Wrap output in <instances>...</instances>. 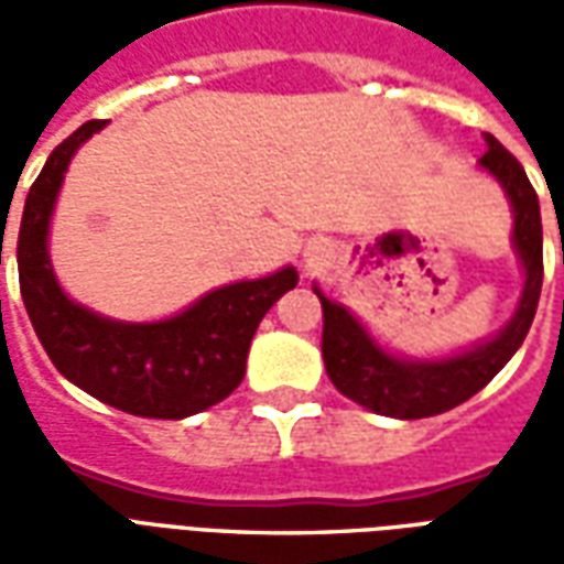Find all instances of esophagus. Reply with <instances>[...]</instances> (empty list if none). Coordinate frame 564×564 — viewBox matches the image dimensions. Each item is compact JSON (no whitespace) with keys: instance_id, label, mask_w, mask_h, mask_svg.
<instances>
[{"instance_id":"1","label":"esophagus","mask_w":564,"mask_h":564,"mask_svg":"<svg viewBox=\"0 0 564 564\" xmlns=\"http://www.w3.org/2000/svg\"><path fill=\"white\" fill-rule=\"evenodd\" d=\"M326 262V247H319V245H311L305 250V265L307 269H319Z\"/></svg>"}]
</instances>
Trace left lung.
<instances>
[{
  "label": "left lung",
  "instance_id": "1",
  "mask_svg": "<svg viewBox=\"0 0 564 564\" xmlns=\"http://www.w3.org/2000/svg\"><path fill=\"white\" fill-rule=\"evenodd\" d=\"M486 153L477 160L489 177L505 189L513 214V253L520 259L522 290L513 317L484 341L444 356H404L371 335L354 311H347L314 283L323 305V362L326 375L350 402L362 404L380 416L420 420L444 414L456 404L468 402L508 366L529 335L541 283H544V232L541 205L513 153L484 132Z\"/></svg>",
  "mask_w": 564,
  "mask_h": 564
}]
</instances>
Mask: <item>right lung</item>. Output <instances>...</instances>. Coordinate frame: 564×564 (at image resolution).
<instances>
[{
  "label": "right lung",
  "mask_w": 564,
  "mask_h": 564,
  "mask_svg": "<svg viewBox=\"0 0 564 564\" xmlns=\"http://www.w3.org/2000/svg\"><path fill=\"white\" fill-rule=\"evenodd\" d=\"M105 120L75 129L35 177L18 235L20 295L56 371L93 399L150 420H184L245 380L247 350L269 307L299 283L293 265L210 290L172 317L129 323L78 305L56 281L47 238L72 156ZM2 250V245H0Z\"/></svg>",
  "instance_id": "right-lung-1"
}]
</instances>
